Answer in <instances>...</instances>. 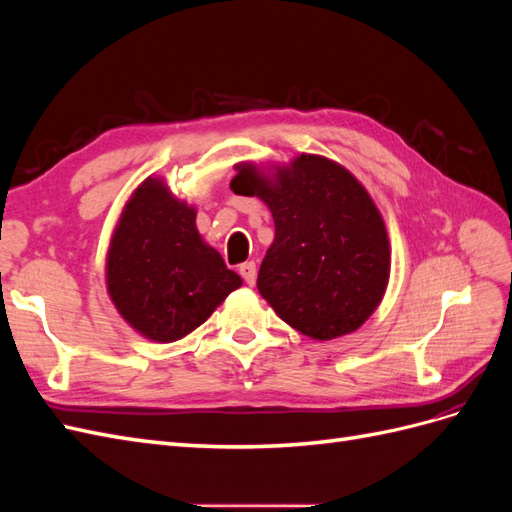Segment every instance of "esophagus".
Masks as SVG:
<instances>
[{
    "label": "esophagus",
    "mask_w": 512,
    "mask_h": 512,
    "mask_svg": "<svg viewBox=\"0 0 512 512\" xmlns=\"http://www.w3.org/2000/svg\"><path fill=\"white\" fill-rule=\"evenodd\" d=\"M239 273H241V277L245 280V284H250V286L256 284V262L254 260L243 262V265L239 267Z\"/></svg>",
    "instance_id": "obj_1"
}]
</instances>
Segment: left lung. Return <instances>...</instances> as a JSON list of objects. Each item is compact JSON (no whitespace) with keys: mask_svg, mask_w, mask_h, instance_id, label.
Instances as JSON below:
<instances>
[{"mask_svg":"<svg viewBox=\"0 0 512 512\" xmlns=\"http://www.w3.org/2000/svg\"><path fill=\"white\" fill-rule=\"evenodd\" d=\"M230 190L258 196L273 215L275 239L256 284L286 324L327 342L376 312L391 245L378 207L350 170L312 153L273 173L243 162Z\"/></svg>","mask_w":512,"mask_h":512,"instance_id":"1","label":"left lung"}]
</instances>
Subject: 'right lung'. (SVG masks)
Instances as JSON below:
<instances>
[{
    "label": "right lung",
    "mask_w": 512,
    "mask_h": 512,
    "mask_svg": "<svg viewBox=\"0 0 512 512\" xmlns=\"http://www.w3.org/2000/svg\"><path fill=\"white\" fill-rule=\"evenodd\" d=\"M241 277L196 228V209L145 179L121 211L106 254V290L130 327L158 344L198 329Z\"/></svg>",
    "instance_id": "1"
}]
</instances>
